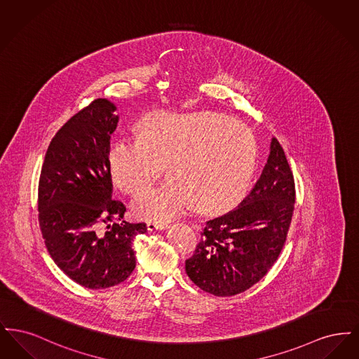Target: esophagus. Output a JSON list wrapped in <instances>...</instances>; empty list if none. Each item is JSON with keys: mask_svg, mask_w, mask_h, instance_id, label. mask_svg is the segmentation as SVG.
<instances>
[{"mask_svg": "<svg viewBox=\"0 0 359 359\" xmlns=\"http://www.w3.org/2000/svg\"><path fill=\"white\" fill-rule=\"evenodd\" d=\"M147 227H148V230H151V231H154V230H163V229H165V227H168V223L167 222H148L147 224Z\"/></svg>", "mask_w": 359, "mask_h": 359, "instance_id": "34e87169", "label": "esophagus"}]
</instances>
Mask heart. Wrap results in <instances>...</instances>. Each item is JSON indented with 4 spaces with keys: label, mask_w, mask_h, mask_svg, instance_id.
Instances as JSON below:
<instances>
[{
    "label": "heart",
    "mask_w": 359,
    "mask_h": 359,
    "mask_svg": "<svg viewBox=\"0 0 359 359\" xmlns=\"http://www.w3.org/2000/svg\"><path fill=\"white\" fill-rule=\"evenodd\" d=\"M252 130L227 116L156 111L138 123V138H121L109 154L113 183L138 196L163 175L171 179L135 202L138 215L165 221L188 205L218 211L236 203L256 165Z\"/></svg>",
    "instance_id": "1"
}]
</instances>
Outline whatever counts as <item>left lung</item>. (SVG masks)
<instances>
[{"instance_id": "obj_1", "label": "left lung", "mask_w": 359, "mask_h": 359, "mask_svg": "<svg viewBox=\"0 0 359 359\" xmlns=\"http://www.w3.org/2000/svg\"><path fill=\"white\" fill-rule=\"evenodd\" d=\"M296 201L293 172L277 138L259 179L234 210L207 221L186 272L201 290L234 296L273 266L287 241Z\"/></svg>"}]
</instances>
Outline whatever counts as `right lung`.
Here are the masks:
<instances>
[{"mask_svg": "<svg viewBox=\"0 0 359 359\" xmlns=\"http://www.w3.org/2000/svg\"><path fill=\"white\" fill-rule=\"evenodd\" d=\"M116 106L94 100L53 136L39 179V226L55 264L79 285L103 290L136 266L133 241L144 222L123 221L126 207L111 199L110 140Z\"/></svg>", "mask_w": 359, "mask_h": 359, "instance_id": "add662e5", "label": "right lung"}]
</instances>
